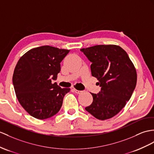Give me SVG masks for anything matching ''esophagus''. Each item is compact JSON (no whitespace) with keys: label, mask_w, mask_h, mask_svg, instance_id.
<instances>
[{"label":"esophagus","mask_w":154,"mask_h":154,"mask_svg":"<svg viewBox=\"0 0 154 154\" xmlns=\"http://www.w3.org/2000/svg\"><path fill=\"white\" fill-rule=\"evenodd\" d=\"M73 90H74V91L75 93H77V94H80V93H81L82 92V91H80V90H77V89H76L75 88H73Z\"/></svg>","instance_id":"1"}]
</instances>
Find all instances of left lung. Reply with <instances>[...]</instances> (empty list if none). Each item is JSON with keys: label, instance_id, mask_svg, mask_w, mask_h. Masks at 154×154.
Returning a JSON list of instances; mask_svg holds the SVG:
<instances>
[{"label": "left lung", "instance_id": "8db88e82", "mask_svg": "<svg viewBox=\"0 0 154 154\" xmlns=\"http://www.w3.org/2000/svg\"><path fill=\"white\" fill-rule=\"evenodd\" d=\"M91 62V75L101 88L91 93L93 103L85 110L100 120L114 117L129 101L137 84V71L126 51L116 45H97L82 48Z\"/></svg>", "mask_w": 154, "mask_h": 154}]
</instances>
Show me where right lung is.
<instances>
[{
    "mask_svg": "<svg viewBox=\"0 0 154 154\" xmlns=\"http://www.w3.org/2000/svg\"><path fill=\"white\" fill-rule=\"evenodd\" d=\"M70 50L50 46L31 49L19 60L12 81L18 101L32 117L45 119L61 109L70 88H61L56 80L61 63Z\"/></svg>",
    "mask_w": 154,
    "mask_h": 154,
    "instance_id": "1",
    "label": "right lung"
}]
</instances>
